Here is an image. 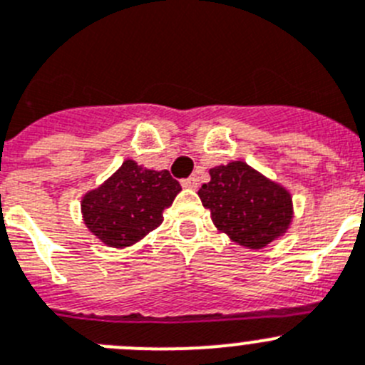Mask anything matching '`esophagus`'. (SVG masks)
Wrapping results in <instances>:
<instances>
[{
  "instance_id": "esophagus-1",
  "label": "esophagus",
  "mask_w": 365,
  "mask_h": 365,
  "mask_svg": "<svg viewBox=\"0 0 365 365\" xmlns=\"http://www.w3.org/2000/svg\"><path fill=\"white\" fill-rule=\"evenodd\" d=\"M182 187H185V189H196L198 187V178L196 176H189V178L182 180Z\"/></svg>"
}]
</instances>
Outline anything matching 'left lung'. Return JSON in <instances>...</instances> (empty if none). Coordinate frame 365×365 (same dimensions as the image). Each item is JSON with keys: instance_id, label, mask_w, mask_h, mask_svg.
Returning a JSON list of instances; mask_svg holds the SVG:
<instances>
[{"instance_id": "8db88e82", "label": "left lung", "mask_w": 365, "mask_h": 365, "mask_svg": "<svg viewBox=\"0 0 365 365\" xmlns=\"http://www.w3.org/2000/svg\"><path fill=\"white\" fill-rule=\"evenodd\" d=\"M209 175L211 182L203 183L198 196L220 232L249 249L265 247L287 232L293 198L285 187L245 162L218 165Z\"/></svg>"}]
</instances>
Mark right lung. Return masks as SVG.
Listing matches in <instances>:
<instances>
[{
    "label": "right lung",
    "instance_id": "add662e5",
    "mask_svg": "<svg viewBox=\"0 0 365 365\" xmlns=\"http://www.w3.org/2000/svg\"><path fill=\"white\" fill-rule=\"evenodd\" d=\"M182 187L169 170H150L125 160L81 200L87 229L109 247H129L163 222V211Z\"/></svg>",
    "mask_w": 365,
    "mask_h": 365
}]
</instances>
